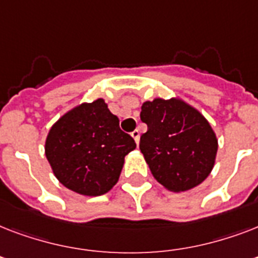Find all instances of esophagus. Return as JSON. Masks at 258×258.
Listing matches in <instances>:
<instances>
[{
    "mask_svg": "<svg viewBox=\"0 0 258 258\" xmlns=\"http://www.w3.org/2000/svg\"><path fill=\"white\" fill-rule=\"evenodd\" d=\"M131 137L135 139V142H137V143H139V139H141V133H139L138 130H134L133 133H131Z\"/></svg>",
    "mask_w": 258,
    "mask_h": 258,
    "instance_id": "obj_1",
    "label": "esophagus"
}]
</instances>
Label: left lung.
<instances>
[{"instance_id": "left-lung-1", "label": "left lung", "mask_w": 258, "mask_h": 258, "mask_svg": "<svg viewBox=\"0 0 258 258\" xmlns=\"http://www.w3.org/2000/svg\"><path fill=\"white\" fill-rule=\"evenodd\" d=\"M147 133L139 149L154 178L170 191H186L206 179L216 161L217 138L197 109L178 99L142 105Z\"/></svg>"}]
</instances>
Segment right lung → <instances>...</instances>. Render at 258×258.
<instances>
[{
    "label": "right lung",
    "mask_w": 258,
    "mask_h": 258,
    "mask_svg": "<svg viewBox=\"0 0 258 258\" xmlns=\"http://www.w3.org/2000/svg\"><path fill=\"white\" fill-rule=\"evenodd\" d=\"M137 147L103 99L84 103L50 128L45 155L66 187L83 196L109 191L119 179L124 157Z\"/></svg>",
    "instance_id": "obj_1"
}]
</instances>
